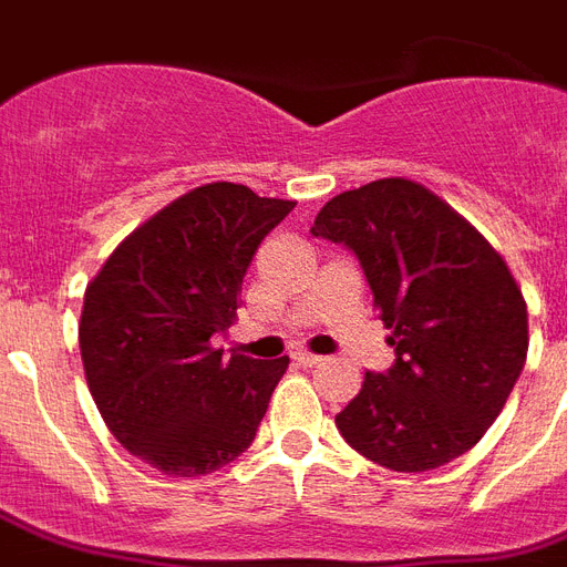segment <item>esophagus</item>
Wrapping results in <instances>:
<instances>
[{"label":"esophagus","instance_id":"obj_1","mask_svg":"<svg viewBox=\"0 0 567 567\" xmlns=\"http://www.w3.org/2000/svg\"><path fill=\"white\" fill-rule=\"evenodd\" d=\"M293 362L302 364V368H315V364H320L323 359H320V355H315V353H306V350H300V353H293Z\"/></svg>","mask_w":567,"mask_h":567}]
</instances>
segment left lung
<instances>
[{
    "instance_id": "left-lung-1",
    "label": "left lung",
    "mask_w": 567,
    "mask_h": 567,
    "mask_svg": "<svg viewBox=\"0 0 567 567\" xmlns=\"http://www.w3.org/2000/svg\"><path fill=\"white\" fill-rule=\"evenodd\" d=\"M311 235L359 258L396 355L336 414L347 444L405 474L467 453L527 362V302L501 252L409 179L332 196Z\"/></svg>"
}]
</instances>
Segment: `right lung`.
<instances>
[{
	"label": "right lung",
	"instance_id": "right-lung-1",
	"mask_svg": "<svg viewBox=\"0 0 567 567\" xmlns=\"http://www.w3.org/2000/svg\"><path fill=\"white\" fill-rule=\"evenodd\" d=\"M297 203L214 182L137 226L84 291L79 347L111 435L171 476L212 474L252 444L288 355L214 350L267 231Z\"/></svg>",
	"mask_w": 567,
	"mask_h": 567
}]
</instances>
